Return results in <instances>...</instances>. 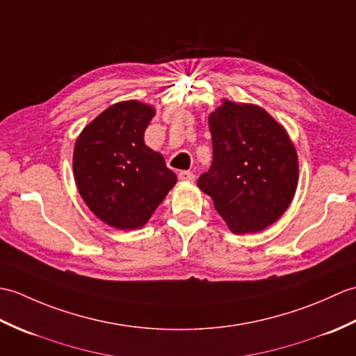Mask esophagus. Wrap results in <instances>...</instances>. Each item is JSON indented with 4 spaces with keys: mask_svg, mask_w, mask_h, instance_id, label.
<instances>
[{
    "mask_svg": "<svg viewBox=\"0 0 356 356\" xmlns=\"http://www.w3.org/2000/svg\"><path fill=\"white\" fill-rule=\"evenodd\" d=\"M179 179L182 180V182H194L195 176H194V172H191V171H180Z\"/></svg>",
    "mask_w": 356,
    "mask_h": 356,
    "instance_id": "34e87169",
    "label": "esophagus"
}]
</instances>
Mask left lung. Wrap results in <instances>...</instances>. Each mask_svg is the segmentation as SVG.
<instances>
[{"label":"left lung","instance_id":"obj_1","mask_svg":"<svg viewBox=\"0 0 356 356\" xmlns=\"http://www.w3.org/2000/svg\"><path fill=\"white\" fill-rule=\"evenodd\" d=\"M213 163L197 185L232 232H259L289 207L298 159L284 128L255 105L225 101L209 116Z\"/></svg>","mask_w":356,"mask_h":356}]
</instances>
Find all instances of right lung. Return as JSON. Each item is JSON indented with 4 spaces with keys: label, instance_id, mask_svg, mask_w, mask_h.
Wrapping results in <instances>:
<instances>
[{
    "label": "right lung",
    "instance_id": "obj_1",
    "mask_svg": "<svg viewBox=\"0 0 356 356\" xmlns=\"http://www.w3.org/2000/svg\"><path fill=\"white\" fill-rule=\"evenodd\" d=\"M153 116L145 104H115L82 130L74 145L79 194L113 228H142L177 180L162 154L143 143Z\"/></svg>",
    "mask_w": 356,
    "mask_h": 356
}]
</instances>
